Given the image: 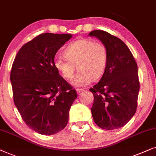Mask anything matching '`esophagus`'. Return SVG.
I'll return each instance as SVG.
<instances>
[{
	"instance_id": "obj_1",
	"label": "esophagus",
	"mask_w": 156,
	"mask_h": 156,
	"mask_svg": "<svg viewBox=\"0 0 156 156\" xmlns=\"http://www.w3.org/2000/svg\"><path fill=\"white\" fill-rule=\"evenodd\" d=\"M83 91H86V89H83V88H78L76 89V92L78 94H80V93L83 92Z\"/></svg>"
}]
</instances>
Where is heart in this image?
<instances>
[{"instance_id":"obj_1","label":"heart","mask_w":156,"mask_h":156,"mask_svg":"<svg viewBox=\"0 0 156 156\" xmlns=\"http://www.w3.org/2000/svg\"><path fill=\"white\" fill-rule=\"evenodd\" d=\"M64 55L55 57L54 67L64 78L70 80L77 66L79 72L73 80V84L76 86L88 84L92 78L101 76L106 68V48L102 43L89 39H80L70 43L64 51Z\"/></svg>"}]
</instances>
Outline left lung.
<instances>
[{
	"instance_id": "1",
	"label": "left lung",
	"mask_w": 156,
	"mask_h": 156,
	"mask_svg": "<svg viewBox=\"0 0 156 156\" xmlns=\"http://www.w3.org/2000/svg\"><path fill=\"white\" fill-rule=\"evenodd\" d=\"M88 36L99 39L108 52L104 73L90 89L94 96L93 120L102 129H118L136 113L140 89L138 66L127 45L117 37L101 30L91 31Z\"/></svg>"
}]
</instances>
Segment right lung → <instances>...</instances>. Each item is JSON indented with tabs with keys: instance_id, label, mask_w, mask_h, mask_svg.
Wrapping results in <instances>:
<instances>
[{
	"instance_id": "obj_1",
	"label": "right lung",
	"mask_w": 156,
	"mask_h": 156,
	"mask_svg": "<svg viewBox=\"0 0 156 156\" xmlns=\"http://www.w3.org/2000/svg\"><path fill=\"white\" fill-rule=\"evenodd\" d=\"M71 34H41L22 46L10 72L13 101L26 125L51 136L66 127L76 90L54 67L58 51Z\"/></svg>"
}]
</instances>
